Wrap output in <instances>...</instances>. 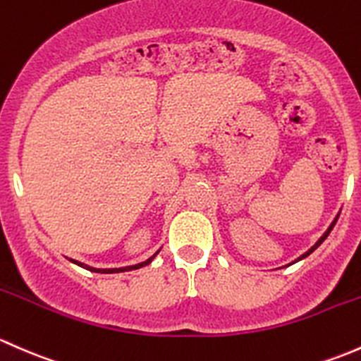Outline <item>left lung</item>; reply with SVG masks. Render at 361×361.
<instances>
[{"instance_id":"obj_1","label":"left lung","mask_w":361,"mask_h":361,"mask_svg":"<svg viewBox=\"0 0 361 361\" xmlns=\"http://www.w3.org/2000/svg\"><path fill=\"white\" fill-rule=\"evenodd\" d=\"M337 219H339V215H337V217H336V219H334V222H332V224H330V228H329V229H326V231H325V235H323L322 238H319V240L317 241V243H314V245H313V247H311V248H310V250H307V252H306V254H302V255H300V257H299V259H297V261H300V259L307 257V255H310V254H311V252H314V250H317V248L319 247V245H322V243H323V241H325V238L330 235V231H332V229H334V226H336ZM297 261H295V262H297Z\"/></svg>"}]
</instances>
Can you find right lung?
Returning <instances> with one entry per match:
<instances>
[{
	"instance_id": "obj_1",
	"label": "right lung",
	"mask_w": 361,
	"mask_h": 361,
	"mask_svg": "<svg viewBox=\"0 0 361 361\" xmlns=\"http://www.w3.org/2000/svg\"><path fill=\"white\" fill-rule=\"evenodd\" d=\"M156 255H158V252H156V254L153 255V257H149V259H147V261H144V262H140V264H135V266H128V267H114V269H95V267L85 266V264H81V262H78V261H73V262H74V264H78V266L85 267V269L94 271V273H121V271H132V269H139V267H142V266H147V264H149L151 261H153V259L156 257Z\"/></svg>"
}]
</instances>
